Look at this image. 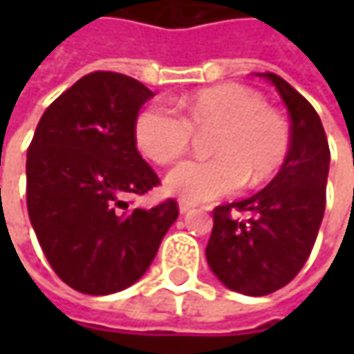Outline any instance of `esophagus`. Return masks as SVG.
I'll use <instances>...</instances> for the list:
<instances>
[{
    "mask_svg": "<svg viewBox=\"0 0 354 354\" xmlns=\"http://www.w3.org/2000/svg\"><path fill=\"white\" fill-rule=\"evenodd\" d=\"M195 209V205H191V203H187V201H179V212L181 214H187V212H191Z\"/></svg>",
    "mask_w": 354,
    "mask_h": 354,
    "instance_id": "obj_1",
    "label": "esophagus"
}]
</instances>
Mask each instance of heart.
Returning a JSON list of instances; mask_svg holds the SVG:
<instances>
[{
  "label": "heart",
  "mask_w": 354,
  "mask_h": 354,
  "mask_svg": "<svg viewBox=\"0 0 354 354\" xmlns=\"http://www.w3.org/2000/svg\"><path fill=\"white\" fill-rule=\"evenodd\" d=\"M187 118L151 104L136 120V142L156 163H171L189 149L195 129L211 131V159L183 161L167 173L165 189L187 203H209L236 193L248 181L260 187L283 165L290 129L262 96L236 84L203 90L185 104Z\"/></svg>",
  "instance_id": "b5f03b06"
}]
</instances>
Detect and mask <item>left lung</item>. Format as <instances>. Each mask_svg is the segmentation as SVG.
I'll list each match as a JSON object with an SVG mask.
<instances>
[{
	"mask_svg": "<svg viewBox=\"0 0 354 354\" xmlns=\"http://www.w3.org/2000/svg\"><path fill=\"white\" fill-rule=\"evenodd\" d=\"M256 76L276 86L290 112V151L262 191L212 211L214 225L205 252L223 286L260 297L288 286L307 262L325 212L331 156L313 106L278 75ZM232 208L249 218L232 217Z\"/></svg>",
	"mask_w": 354,
	"mask_h": 354,
	"instance_id": "1",
	"label": "left lung"
}]
</instances>
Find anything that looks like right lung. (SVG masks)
<instances>
[{
	"mask_svg": "<svg viewBox=\"0 0 354 354\" xmlns=\"http://www.w3.org/2000/svg\"><path fill=\"white\" fill-rule=\"evenodd\" d=\"M153 96L136 78L90 73L45 110L27 149V211L57 276L88 295L122 292L147 272L177 221L169 198L136 209L159 183L136 147V120Z\"/></svg>",
	"mask_w": 354,
	"mask_h": 354,
	"instance_id": "right-lung-1",
	"label": "right lung"
}]
</instances>
